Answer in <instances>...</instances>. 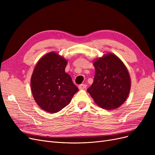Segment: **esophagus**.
Instances as JSON below:
<instances>
[{
	"mask_svg": "<svg viewBox=\"0 0 155 155\" xmlns=\"http://www.w3.org/2000/svg\"><path fill=\"white\" fill-rule=\"evenodd\" d=\"M78 87L79 89H85L87 88V85L86 84H81L78 86Z\"/></svg>",
	"mask_w": 155,
	"mask_h": 155,
	"instance_id": "1",
	"label": "esophagus"
}]
</instances>
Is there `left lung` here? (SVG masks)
<instances>
[{
    "label": "left lung",
    "instance_id": "1",
    "mask_svg": "<svg viewBox=\"0 0 155 155\" xmlns=\"http://www.w3.org/2000/svg\"><path fill=\"white\" fill-rule=\"evenodd\" d=\"M95 76L87 89L96 104L105 109L122 105L130 92V79L122 61L112 54H107L94 63Z\"/></svg>",
    "mask_w": 155,
    "mask_h": 155
}]
</instances>
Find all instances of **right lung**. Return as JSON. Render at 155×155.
<instances>
[{
  "instance_id": "right-lung-1",
  "label": "right lung",
  "mask_w": 155,
  "mask_h": 155,
  "mask_svg": "<svg viewBox=\"0 0 155 155\" xmlns=\"http://www.w3.org/2000/svg\"><path fill=\"white\" fill-rule=\"evenodd\" d=\"M67 60L55 52L41 58L31 78V88L37 104L44 110L55 113L69 104L78 88L64 71Z\"/></svg>"
}]
</instances>
